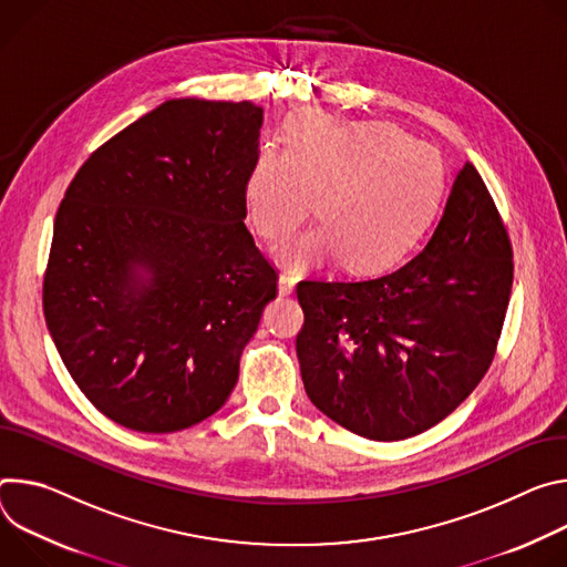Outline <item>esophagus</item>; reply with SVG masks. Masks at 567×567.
I'll return each mask as SVG.
<instances>
[{
    "instance_id": "esophagus-1",
    "label": "esophagus",
    "mask_w": 567,
    "mask_h": 567,
    "mask_svg": "<svg viewBox=\"0 0 567 567\" xmlns=\"http://www.w3.org/2000/svg\"><path fill=\"white\" fill-rule=\"evenodd\" d=\"M297 281H299V277L295 272H281V277H279V292L281 295H292Z\"/></svg>"
}]
</instances>
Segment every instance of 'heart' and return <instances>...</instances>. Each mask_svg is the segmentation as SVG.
I'll list each match as a JSON object with an SVG mask.
<instances>
[{"label":"heart","instance_id":"1","mask_svg":"<svg viewBox=\"0 0 567 567\" xmlns=\"http://www.w3.org/2000/svg\"><path fill=\"white\" fill-rule=\"evenodd\" d=\"M446 168L427 144L385 121H351L318 110L286 123L284 148L266 146L245 182V209L270 243L290 238L318 200L322 225L279 249L295 268L344 257L353 272L401 261L432 225Z\"/></svg>","mask_w":567,"mask_h":567}]
</instances>
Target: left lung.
<instances>
[{
    "label": "left lung",
    "instance_id": "8db88e82",
    "mask_svg": "<svg viewBox=\"0 0 567 567\" xmlns=\"http://www.w3.org/2000/svg\"><path fill=\"white\" fill-rule=\"evenodd\" d=\"M512 284L509 231L466 162L432 238L403 268L367 281L297 284L308 399L373 442L436 425L488 371Z\"/></svg>",
    "mask_w": 567,
    "mask_h": 567
}]
</instances>
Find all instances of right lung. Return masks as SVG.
I'll list each match as a JSON object with an SVG mask.
<instances>
[{
    "label": "right lung",
    "instance_id": "right-lung-1",
    "mask_svg": "<svg viewBox=\"0 0 567 567\" xmlns=\"http://www.w3.org/2000/svg\"><path fill=\"white\" fill-rule=\"evenodd\" d=\"M261 123L249 101H166L99 146L58 207L47 329L79 390L118 425L192 427L238 381L279 281L243 223Z\"/></svg>",
    "mask_w": 567,
    "mask_h": 567
}]
</instances>
